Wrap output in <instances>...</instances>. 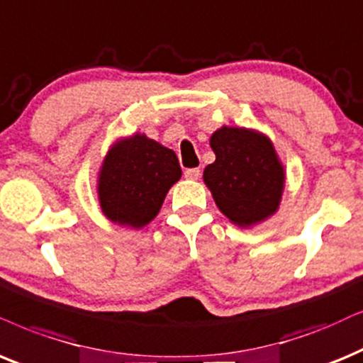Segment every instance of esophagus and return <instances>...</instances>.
Segmentation results:
<instances>
[{
  "instance_id": "esophagus-1",
  "label": "esophagus",
  "mask_w": 363,
  "mask_h": 363,
  "mask_svg": "<svg viewBox=\"0 0 363 363\" xmlns=\"http://www.w3.org/2000/svg\"><path fill=\"white\" fill-rule=\"evenodd\" d=\"M184 176H186V179H191V181H197V179H199V176H201V171H199V167L186 169Z\"/></svg>"
}]
</instances>
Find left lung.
I'll return each mask as SVG.
<instances>
[{
	"mask_svg": "<svg viewBox=\"0 0 363 363\" xmlns=\"http://www.w3.org/2000/svg\"><path fill=\"white\" fill-rule=\"evenodd\" d=\"M216 160L204 182L224 216L251 226L278 209L284 174L268 137L240 127H223L211 137Z\"/></svg>",
	"mask_w": 363,
	"mask_h": 363,
	"instance_id": "1",
	"label": "left lung"
}]
</instances>
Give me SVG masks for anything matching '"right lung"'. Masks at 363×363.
Returning a JSON list of instances; mask_svg holds the SVG:
<instances>
[{"instance_id":"1","label":"right lung","mask_w":363,"mask_h":363,"mask_svg":"<svg viewBox=\"0 0 363 363\" xmlns=\"http://www.w3.org/2000/svg\"><path fill=\"white\" fill-rule=\"evenodd\" d=\"M174 150L135 134L113 145L104 160L99 199L110 221L142 228L157 216L167 191L181 179Z\"/></svg>"}]
</instances>
